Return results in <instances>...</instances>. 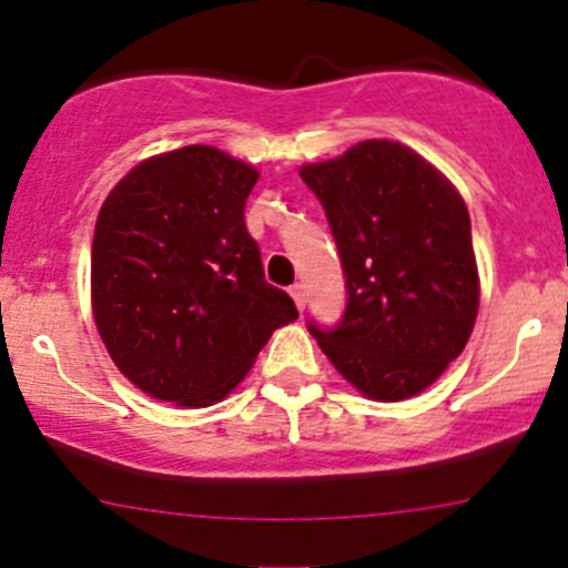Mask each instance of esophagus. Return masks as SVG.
<instances>
[{"instance_id":"34e87169","label":"esophagus","mask_w":568,"mask_h":568,"mask_svg":"<svg viewBox=\"0 0 568 568\" xmlns=\"http://www.w3.org/2000/svg\"><path fill=\"white\" fill-rule=\"evenodd\" d=\"M291 296H294L296 307H300V311H305V302H307V296H305V285H302V283H294V285H291Z\"/></svg>"}]
</instances>
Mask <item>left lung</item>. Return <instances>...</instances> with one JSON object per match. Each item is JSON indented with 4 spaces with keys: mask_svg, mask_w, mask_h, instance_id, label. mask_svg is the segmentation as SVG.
<instances>
[{
    "mask_svg": "<svg viewBox=\"0 0 568 568\" xmlns=\"http://www.w3.org/2000/svg\"><path fill=\"white\" fill-rule=\"evenodd\" d=\"M302 181L324 205L346 311L307 324L329 363L374 400L423 393L464 352L478 316L469 214L462 194L412 148L365 140Z\"/></svg>",
    "mask_w": 568,
    "mask_h": 568,
    "instance_id": "left-lung-1",
    "label": "left lung"
}]
</instances>
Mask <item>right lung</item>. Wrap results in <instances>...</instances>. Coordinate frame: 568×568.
Here are the masks:
<instances>
[{"label": "right lung", "instance_id": "obj_1", "mask_svg": "<svg viewBox=\"0 0 568 568\" xmlns=\"http://www.w3.org/2000/svg\"><path fill=\"white\" fill-rule=\"evenodd\" d=\"M257 170L186 145L136 164L99 211L93 316L120 374L159 400L211 406L247 376L294 300L263 277L244 225Z\"/></svg>", "mask_w": 568, "mask_h": 568}]
</instances>
